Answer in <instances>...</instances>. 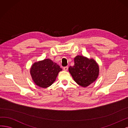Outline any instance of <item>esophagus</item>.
I'll return each instance as SVG.
<instances>
[{
	"mask_svg": "<svg viewBox=\"0 0 128 128\" xmlns=\"http://www.w3.org/2000/svg\"><path fill=\"white\" fill-rule=\"evenodd\" d=\"M63 70H64V71H68V66H65V67H64V68H63Z\"/></svg>",
	"mask_w": 128,
	"mask_h": 128,
	"instance_id": "34e87169",
	"label": "esophagus"
}]
</instances>
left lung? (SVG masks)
Segmentation results:
<instances>
[{
    "instance_id": "left-lung-1",
    "label": "left lung",
    "mask_w": 128,
    "mask_h": 128,
    "mask_svg": "<svg viewBox=\"0 0 128 128\" xmlns=\"http://www.w3.org/2000/svg\"><path fill=\"white\" fill-rule=\"evenodd\" d=\"M74 65L70 66L68 72L77 84L86 87L95 81L100 73V68L92 58L78 55L74 58Z\"/></svg>"
}]
</instances>
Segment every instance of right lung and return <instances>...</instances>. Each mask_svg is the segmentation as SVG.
<instances>
[{"label":"right lung","mask_w":128,"mask_h":128,"mask_svg":"<svg viewBox=\"0 0 128 128\" xmlns=\"http://www.w3.org/2000/svg\"><path fill=\"white\" fill-rule=\"evenodd\" d=\"M62 69L49 58L36 62L30 68V74L34 83L40 88L50 86L56 79Z\"/></svg>","instance_id":"right-lung-1"}]
</instances>
